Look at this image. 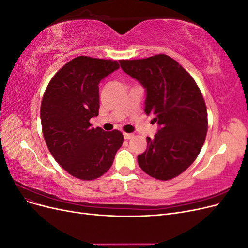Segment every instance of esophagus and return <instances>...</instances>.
<instances>
[{"mask_svg":"<svg viewBox=\"0 0 248 248\" xmlns=\"http://www.w3.org/2000/svg\"><path fill=\"white\" fill-rule=\"evenodd\" d=\"M131 138H133V133H126V132H124V139L125 140H130Z\"/></svg>","mask_w":248,"mask_h":248,"instance_id":"obj_1","label":"esophagus"}]
</instances>
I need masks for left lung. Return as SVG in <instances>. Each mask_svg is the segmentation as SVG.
<instances>
[{
    "label": "left lung",
    "instance_id": "1",
    "mask_svg": "<svg viewBox=\"0 0 248 248\" xmlns=\"http://www.w3.org/2000/svg\"><path fill=\"white\" fill-rule=\"evenodd\" d=\"M120 65L146 88L145 111L159 125L154 139L147 138L139 166L149 176L168 181L188 169L204 145L208 130L204 97L190 74L167 55L121 60Z\"/></svg>",
    "mask_w": 248,
    "mask_h": 248
}]
</instances>
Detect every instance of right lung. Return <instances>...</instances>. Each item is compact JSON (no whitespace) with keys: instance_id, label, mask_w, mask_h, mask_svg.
<instances>
[{"instance_id":"1","label":"right lung","mask_w":248,"mask_h":248,"mask_svg":"<svg viewBox=\"0 0 248 248\" xmlns=\"http://www.w3.org/2000/svg\"><path fill=\"white\" fill-rule=\"evenodd\" d=\"M119 67L116 60L77 57L52 77L42 97V133L50 154L85 181L106 174L123 144L121 131L107 132L90 123L99 114L100 80Z\"/></svg>"}]
</instances>
